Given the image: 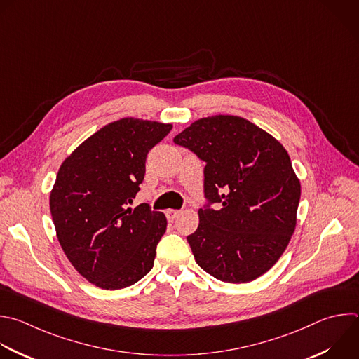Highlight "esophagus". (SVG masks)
I'll return each instance as SVG.
<instances>
[{"label": "esophagus", "instance_id": "34e87169", "mask_svg": "<svg viewBox=\"0 0 359 359\" xmlns=\"http://www.w3.org/2000/svg\"><path fill=\"white\" fill-rule=\"evenodd\" d=\"M179 214H180V211H179V210H173V208L166 210V217H168V219H169V221H173Z\"/></svg>", "mask_w": 359, "mask_h": 359}]
</instances>
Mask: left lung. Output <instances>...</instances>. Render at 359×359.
I'll return each mask as SVG.
<instances>
[{"mask_svg":"<svg viewBox=\"0 0 359 359\" xmlns=\"http://www.w3.org/2000/svg\"><path fill=\"white\" fill-rule=\"evenodd\" d=\"M173 142L205 162L208 204L187 236L197 265L221 282L255 280L278 262L296 228L300 182L287 151L236 115L200 118Z\"/></svg>","mask_w":359,"mask_h":359,"instance_id":"8db88e82","label":"left lung"}]
</instances>
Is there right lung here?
Instances as JSON below:
<instances>
[{
    "mask_svg": "<svg viewBox=\"0 0 359 359\" xmlns=\"http://www.w3.org/2000/svg\"><path fill=\"white\" fill-rule=\"evenodd\" d=\"M170 130L148 119H118L79 145L57 172L49 200L57 240L74 269L97 287H128L154 266L166 217L148 203L130 205L148 152Z\"/></svg>",
    "mask_w": 359,
    "mask_h": 359,
    "instance_id": "obj_1",
    "label": "right lung"
}]
</instances>
